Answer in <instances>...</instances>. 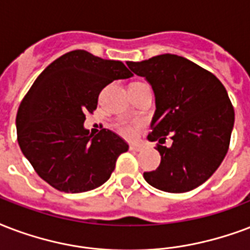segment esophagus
I'll return each mask as SVG.
<instances>
[{
    "instance_id": "esophagus-1",
    "label": "esophagus",
    "mask_w": 250,
    "mask_h": 250,
    "mask_svg": "<svg viewBox=\"0 0 250 250\" xmlns=\"http://www.w3.org/2000/svg\"><path fill=\"white\" fill-rule=\"evenodd\" d=\"M143 146H136V144H131L129 146V150H135V152H139V150H142Z\"/></svg>"
}]
</instances>
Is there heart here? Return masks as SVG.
Returning a JSON list of instances; mask_svg holds the SVG:
<instances>
[{"label":"heart","instance_id":"heart-1","mask_svg":"<svg viewBox=\"0 0 250 250\" xmlns=\"http://www.w3.org/2000/svg\"><path fill=\"white\" fill-rule=\"evenodd\" d=\"M139 127V123H127V122H121L117 125L118 132L125 138H132L136 133V128Z\"/></svg>","mask_w":250,"mask_h":250}]
</instances>
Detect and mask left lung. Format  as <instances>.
<instances>
[{
	"instance_id": "left-lung-1",
	"label": "left lung",
	"mask_w": 250,
	"mask_h": 250,
	"mask_svg": "<svg viewBox=\"0 0 250 250\" xmlns=\"http://www.w3.org/2000/svg\"><path fill=\"white\" fill-rule=\"evenodd\" d=\"M127 65L155 93L148 140L159 142L161 163L144 173L146 181L167 193H186L205 184L226 157L235 123L226 87L211 72L171 53ZM167 134L170 147L162 146Z\"/></svg>"
}]
</instances>
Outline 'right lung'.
<instances>
[{
	"mask_svg": "<svg viewBox=\"0 0 250 250\" xmlns=\"http://www.w3.org/2000/svg\"><path fill=\"white\" fill-rule=\"evenodd\" d=\"M132 76L122 62L83 49L62 55L39 74L15 123L22 153L47 184L64 193H83L110 178L128 144L106 128L89 135L85 114L97 108L106 85Z\"/></svg>",
	"mask_w": 250,
	"mask_h": 250,
	"instance_id": "right-lung-1",
	"label": "right lung"
}]
</instances>
